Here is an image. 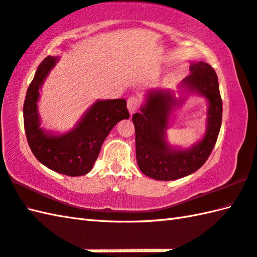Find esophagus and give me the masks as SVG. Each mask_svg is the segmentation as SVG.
<instances>
[{"mask_svg":"<svg viewBox=\"0 0 257 257\" xmlns=\"http://www.w3.org/2000/svg\"><path fill=\"white\" fill-rule=\"evenodd\" d=\"M127 108L131 115H133L139 109V100L135 97H131L127 99Z\"/></svg>","mask_w":257,"mask_h":257,"instance_id":"obj_1","label":"esophagus"}]
</instances>
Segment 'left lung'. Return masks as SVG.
Returning a JSON list of instances; mask_svg holds the SVG:
<instances>
[{
  "label": "left lung",
  "mask_w": 257,
  "mask_h": 257,
  "mask_svg": "<svg viewBox=\"0 0 257 257\" xmlns=\"http://www.w3.org/2000/svg\"><path fill=\"white\" fill-rule=\"evenodd\" d=\"M179 89V98L171 90H149L141 112L132 117L138 166L143 174L156 180H177L196 172L210 156L220 131L222 101L218 77L210 65L192 61L190 75L182 79ZM190 93L202 95L208 101L206 132L190 148L171 147L166 141L171 115Z\"/></svg>",
  "instance_id": "8db88e82"
}]
</instances>
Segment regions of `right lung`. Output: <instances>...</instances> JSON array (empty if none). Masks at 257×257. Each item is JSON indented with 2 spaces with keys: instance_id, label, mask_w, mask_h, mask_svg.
<instances>
[{
  "instance_id": "1",
  "label": "right lung",
  "mask_w": 257,
  "mask_h": 257,
  "mask_svg": "<svg viewBox=\"0 0 257 257\" xmlns=\"http://www.w3.org/2000/svg\"><path fill=\"white\" fill-rule=\"evenodd\" d=\"M58 60V57L49 56L38 67L23 105L24 130L29 147L43 166L66 176H84L93 169L112 128L119 120L130 117L126 100L98 99L68 132L58 134L46 131L41 127L38 110L39 90Z\"/></svg>"
}]
</instances>
